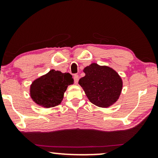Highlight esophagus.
<instances>
[{
	"label": "esophagus",
	"mask_w": 158,
	"mask_h": 158,
	"mask_svg": "<svg viewBox=\"0 0 158 158\" xmlns=\"http://www.w3.org/2000/svg\"><path fill=\"white\" fill-rule=\"evenodd\" d=\"M78 80H79V76L77 75H74V81L75 84H77L78 83Z\"/></svg>",
	"instance_id": "1"
}]
</instances>
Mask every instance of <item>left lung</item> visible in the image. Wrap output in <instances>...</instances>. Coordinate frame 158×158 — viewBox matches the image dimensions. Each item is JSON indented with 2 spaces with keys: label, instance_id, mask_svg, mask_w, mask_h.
Masks as SVG:
<instances>
[{
  "label": "left lung",
  "instance_id": "obj_1",
  "mask_svg": "<svg viewBox=\"0 0 158 158\" xmlns=\"http://www.w3.org/2000/svg\"><path fill=\"white\" fill-rule=\"evenodd\" d=\"M83 71L85 75L78 83L90 102L98 107L109 108L118 101L123 81L116 70L94 62Z\"/></svg>",
  "mask_w": 158,
  "mask_h": 158
}]
</instances>
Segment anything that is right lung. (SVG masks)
I'll return each instance as SVG.
<instances>
[{
	"mask_svg": "<svg viewBox=\"0 0 158 158\" xmlns=\"http://www.w3.org/2000/svg\"><path fill=\"white\" fill-rule=\"evenodd\" d=\"M74 83L68 73L51 70L32 82L29 88L32 101L41 107L49 109L61 103L68 85Z\"/></svg>",
	"mask_w": 158,
	"mask_h": 158,
	"instance_id": "right-lung-1",
	"label": "right lung"
}]
</instances>
